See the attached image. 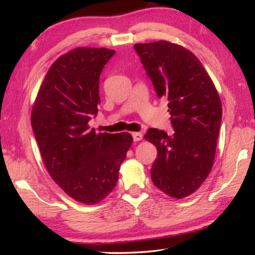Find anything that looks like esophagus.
Here are the masks:
<instances>
[{
	"label": "esophagus",
	"mask_w": 255,
	"mask_h": 255,
	"mask_svg": "<svg viewBox=\"0 0 255 255\" xmlns=\"http://www.w3.org/2000/svg\"><path fill=\"white\" fill-rule=\"evenodd\" d=\"M132 138L135 141H139L143 139V133L141 132H132Z\"/></svg>",
	"instance_id": "obj_1"
}]
</instances>
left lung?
Here are the masks:
<instances>
[{
  "mask_svg": "<svg viewBox=\"0 0 255 255\" xmlns=\"http://www.w3.org/2000/svg\"><path fill=\"white\" fill-rule=\"evenodd\" d=\"M158 98L167 99L174 133L149 128L145 138L157 148L150 169L154 185L184 198L200 187L214 163L222 102L208 73L191 51L159 40L133 46Z\"/></svg>",
  "mask_w": 255,
  "mask_h": 255,
  "instance_id": "obj_1",
  "label": "left lung"
}]
</instances>
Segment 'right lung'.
<instances>
[{
	"label": "right lung",
	"instance_id": "add662e5",
	"mask_svg": "<svg viewBox=\"0 0 255 255\" xmlns=\"http://www.w3.org/2000/svg\"><path fill=\"white\" fill-rule=\"evenodd\" d=\"M115 54L80 47L60 56L47 72L31 112L47 171L68 196L86 205L114 190L132 144L130 133H97L89 126L100 103L101 72Z\"/></svg>",
	"mask_w": 255,
	"mask_h": 255
}]
</instances>
